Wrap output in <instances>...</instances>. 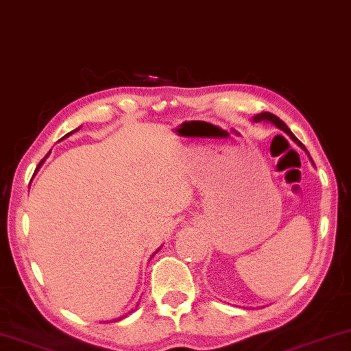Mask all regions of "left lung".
<instances>
[{
    "label": "left lung",
    "mask_w": 351,
    "mask_h": 351,
    "mask_svg": "<svg viewBox=\"0 0 351 351\" xmlns=\"http://www.w3.org/2000/svg\"><path fill=\"white\" fill-rule=\"evenodd\" d=\"M253 121H255V123H256V121H267V123H272L274 126H276V128L282 130L283 133H287V134L289 136V138H291V141L296 142V144H298L299 147H301V149L308 155V152H307L306 147H304L302 142L299 141V139L296 138V136H294V134L291 133V131H289L288 126H287L285 123H283V121H282L280 119H278L277 115H274V114H271V112H261V114H256L255 117H253ZM308 158H311V155H308ZM311 161H312V158H311ZM312 165H313V161H312ZM313 166H315V165H313Z\"/></svg>",
    "instance_id": "1"
}]
</instances>
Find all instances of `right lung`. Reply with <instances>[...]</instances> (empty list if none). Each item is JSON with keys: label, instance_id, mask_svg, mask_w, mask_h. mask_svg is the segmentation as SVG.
Returning <instances> with one entry per match:
<instances>
[{"label": "right lung", "instance_id": "right-lung-1", "mask_svg": "<svg viewBox=\"0 0 351 351\" xmlns=\"http://www.w3.org/2000/svg\"><path fill=\"white\" fill-rule=\"evenodd\" d=\"M79 128H80V126H79ZM79 128H77V130H79ZM77 130H74V131H77ZM74 131H73V133H74ZM69 134H71V133H68V134H66V136H64V138H68V136H69ZM47 156H49V155H47ZM47 156H45V158H47ZM45 158H44V160H45ZM44 160H43V161H40V163H39V166H38V169H39V167H40V165H43V163H44ZM158 250H160V248H158ZM158 250H156V252H158ZM156 252H155V253H156ZM155 253H154V255H155ZM154 255H152V256H154ZM125 317H126V315H125ZM121 318H123V317H120L119 319H121ZM115 322H117V319H115Z\"/></svg>", "mask_w": 351, "mask_h": 351}]
</instances>
